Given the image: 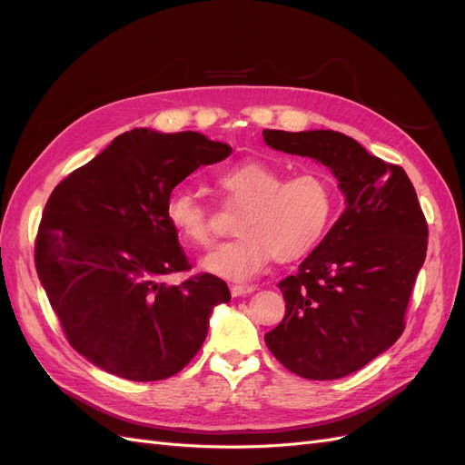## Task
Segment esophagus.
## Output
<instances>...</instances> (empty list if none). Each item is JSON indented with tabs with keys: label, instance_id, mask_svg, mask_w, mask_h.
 I'll list each match as a JSON object with an SVG mask.
<instances>
[{
	"label": "esophagus",
	"instance_id": "esophagus-1",
	"mask_svg": "<svg viewBox=\"0 0 465 465\" xmlns=\"http://www.w3.org/2000/svg\"><path fill=\"white\" fill-rule=\"evenodd\" d=\"M256 287L254 285H232L230 291H232V297H245L249 293H252Z\"/></svg>",
	"mask_w": 465,
	"mask_h": 465
}]
</instances>
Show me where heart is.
<instances>
[{
  "label": "heart",
  "instance_id": "b5f03b06",
  "mask_svg": "<svg viewBox=\"0 0 465 465\" xmlns=\"http://www.w3.org/2000/svg\"><path fill=\"white\" fill-rule=\"evenodd\" d=\"M216 185L230 206L239 233L201 261V268L228 282H247L272 259L291 262L311 254L330 232L337 209L333 182L322 172L287 176L261 159H243L216 172ZM164 216L183 243L209 249L214 243L211 209L203 199L178 187L166 199Z\"/></svg>",
  "mask_w": 465,
  "mask_h": 465
}]
</instances>
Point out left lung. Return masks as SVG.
Listing matches in <instances>:
<instances>
[{"label": "left lung", "instance_id": "8db88e82", "mask_svg": "<svg viewBox=\"0 0 465 465\" xmlns=\"http://www.w3.org/2000/svg\"><path fill=\"white\" fill-rule=\"evenodd\" d=\"M283 153L330 166L347 209L295 276L278 283L285 316L264 335L270 352L304 380H339L387 351L404 328L427 252V220L399 164L333 130H264Z\"/></svg>", "mask_w": 465, "mask_h": 465}]
</instances>
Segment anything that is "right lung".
Returning a JSON list of instances; mask_svg holds the SVG:
<instances>
[{
  "mask_svg": "<svg viewBox=\"0 0 465 465\" xmlns=\"http://www.w3.org/2000/svg\"><path fill=\"white\" fill-rule=\"evenodd\" d=\"M230 153L197 132L135 128L49 195L34 262L66 341L97 368L161 381L199 352L213 308L232 295L213 273L163 282L192 270L164 206L182 180Z\"/></svg>",
  "mask_w": 465,
  "mask_h": 465,
  "instance_id": "1",
  "label": "right lung"
}]
</instances>
